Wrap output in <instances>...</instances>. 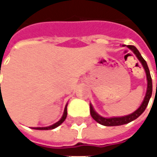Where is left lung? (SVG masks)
<instances>
[{"label": "left lung", "instance_id": "8db88e82", "mask_svg": "<svg viewBox=\"0 0 157 157\" xmlns=\"http://www.w3.org/2000/svg\"><path fill=\"white\" fill-rule=\"evenodd\" d=\"M128 48L131 50L134 54L136 55V56L137 57V59L140 61V63L142 64L145 71H146V75H147V93H146V96L144 98V101L143 102L141 103L140 107L138 108L136 110H135L133 113L129 114V115H127V116H122V117H113V118H104V117H101V115H99L93 109V105L90 104V113H91V116L93 117V119L95 121H97L98 123H100L101 125H103V126H108V127H110V126H121V125H124V124H127V123H129L131 121H133L136 119H137L146 109V108L147 106L148 102H149L150 98H151V95H152V78H151V75H150L149 69H148V66L147 62L145 61V59L142 57V56L140 55L139 51L136 49V48L134 46H128ZM156 91H157V84H156Z\"/></svg>", "mask_w": 157, "mask_h": 157}]
</instances>
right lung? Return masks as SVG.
Listing matches in <instances>:
<instances>
[{"label": "right lung", "mask_w": 157, "mask_h": 157, "mask_svg": "<svg viewBox=\"0 0 157 157\" xmlns=\"http://www.w3.org/2000/svg\"><path fill=\"white\" fill-rule=\"evenodd\" d=\"M0 91H1V84H0ZM2 95V94H1ZM2 100V99H1ZM66 116H67V105L65 106L64 108V114H63V116H62V118L59 120V121H57L56 123H55V124H53V125H51L49 127H44V128H33L34 129H39V130H48V129H53V128H56V127H58L59 125H61L63 122L64 121V120L66 119Z\"/></svg>", "instance_id": "add662e5"}]
</instances>
